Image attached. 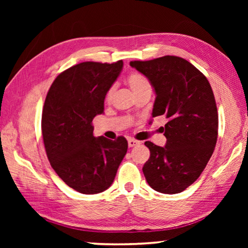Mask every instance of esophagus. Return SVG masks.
Here are the masks:
<instances>
[{
  "label": "esophagus",
  "mask_w": 248,
  "mask_h": 248,
  "mask_svg": "<svg viewBox=\"0 0 248 248\" xmlns=\"http://www.w3.org/2000/svg\"><path fill=\"white\" fill-rule=\"evenodd\" d=\"M139 144H140V141H137V140H134V139H129L128 140L129 148H133V146H137V145H139Z\"/></svg>",
  "instance_id": "34e87169"
}]
</instances>
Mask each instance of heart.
<instances>
[{
    "label": "heart",
    "instance_id": "1",
    "mask_svg": "<svg viewBox=\"0 0 248 248\" xmlns=\"http://www.w3.org/2000/svg\"><path fill=\"white\" fill-rule=\"evenodd\" d=\"M128 84L129 86L131 87V90L133 91L134 94L140 93V92L143 90L150 89L149 81L146 79V78H144L143 75L140 73L134 72L130 74L128 78ZM114 92H115L114 87H110V89L108 90V92L106 93V97H105V100H106V102H110V99L112 98V95H114Z\"/></svg>",
    "mask_w": 248,
    "mask_h": 248
}]
</instances>
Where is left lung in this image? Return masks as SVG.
Wrapping results in <instances>:
<instances>
[{"label":"left lung","mask_w":248,"mask_h":248,"mask_svg":"<svg viewBox=\"0 0 248 248\" xmlns=\"http://www.w3.org/2000/svg\"><path fill=\"white\" fill-rule=\"evenodd\" d=\"M130 65L148 78L155 91L152 117L165 116V146L150 141L143 165L154 190L174 195L194 184L207 166L217 139V109L207 78L190 62L175 56Z\"/></svg>","instance_id":"left-lung-1"}]
</instances>
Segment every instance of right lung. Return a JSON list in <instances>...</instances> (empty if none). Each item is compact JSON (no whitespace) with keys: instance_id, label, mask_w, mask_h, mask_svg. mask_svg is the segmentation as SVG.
I'll list each match as a JSON object with an SVG mask.
<instances>
[{"instance_id":"1","label":"right lung","mask_w":248,"mask_h":248,"mask_svg":"<svg viewBox=\"0 0 248 248\" xmlns=\"http://www.w3.org/2000/svg\"><path fill=\"white\" fill-rule=\"evenodd\" d=\"M123 66V60L71 66L54 79L45 100L41 130L50 164L69 187L84 195L108 189L127 153L124 137L96 138L92 125L104 112L105 96Z\"/></svg>"}]
</instances>
